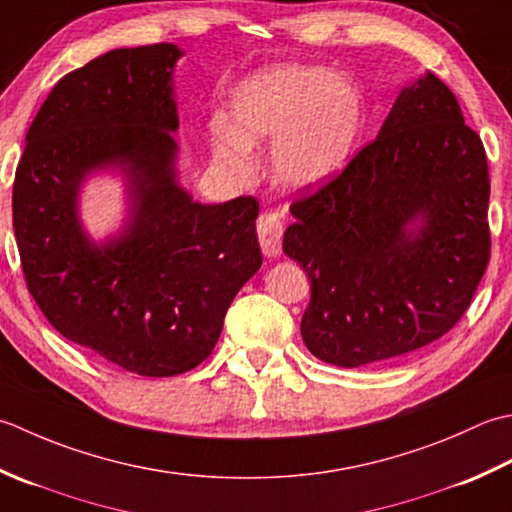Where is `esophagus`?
Here are the masks:
<instances>
[{
  "mask_svg": "<svg viewBox=\"0 0 512 512\" xmlns=\"http://www.w3.org/2000/svg\"><path fill=\"white\" fill-rule=\"evenodd\" d=\"M258 241L263 247V254L269 258H276L283 252V234H285V223L276 212H263L258 216L256 223Z\"/></svg>",
  "mask_w": 512,
  "mask_h": 512,
  "instance_id": "1",
  "label": "esophagus"
}]
</instances>
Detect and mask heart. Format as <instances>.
I'll list each match as a JSON object with an SVG mask.
<instances>
[{"instance_id": "b5f03b06", "label": "heart", "mask_w": 512, "mask_h": 512, "mask_svg": "<svg viewBox=\"0 0 512 512\" xmlns=\"http://www.w3.org/2000/svg\"><path fill=\"white\" fill-rule=\"evenodd\" d=\"M362 128V99L325 68L263 72L238 92L229 125L212 134L216 159L245 174L260 141H276L271 172L287 187H314L347 165Z\"/></svg>"}]
</instances>
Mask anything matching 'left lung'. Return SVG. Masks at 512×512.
Wrapping results in <instances>:
<instances>
[{"label": "left lung", "instance_id": "obj_1", "mask_svg": "<svg viewBox=\"0 0 512 512\" xmlns=\"http://www.w3.org/2000/svg\"><path fill=\"white\" fill-rule=\"evenodd\" d=\"M488 161L435 75L395 99L371 143L289 205L283 249L307 271V349L362 367L442 338L490 260ZM423 216L417 233L405 229Z\"/></svg>", "mask_w": 512, "mask_h": 512}]
</instances>
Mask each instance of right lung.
Here are the masks:
<instances>
[{
    "label": "right lung",
    "instance_id": "right-lung-1",
    "mask_svg": "<svg viewBox=\"0 0 512 512\" xmlns=\"http://www.w3.org/2000/svg\"><path fill=\"white\" fill-rule=\"evenodd\" d=\"M172 44L117 48L68 72L26 134L13 227L28 291L61 336L117 367L168 378L210 356L234 296L263 265L254 196L203 205L174 181ZM121 164L133 221L97 248L78 185Z\"/></svg>",
    "mask_w": 512,
    "mask_h": 512
}]
</instances>
